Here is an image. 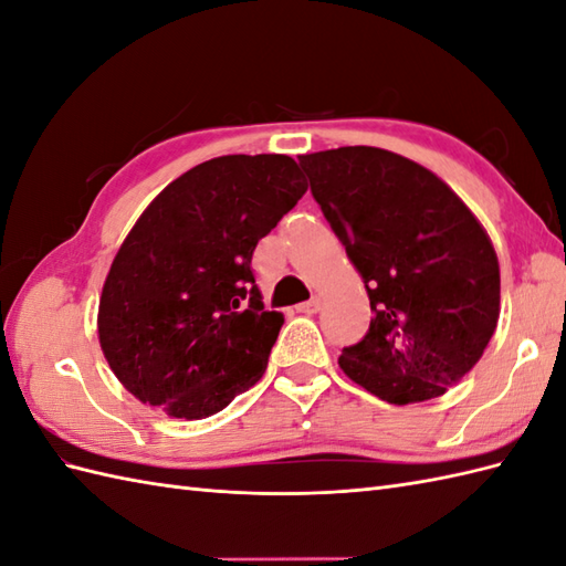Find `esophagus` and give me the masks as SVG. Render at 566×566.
<instances>
[{
    "label": "esophagus",
    "mask_w": 566,
    "mask_h": 566,
    "mask_svg": "<svg viewBox=\"0 0 566 566\" xmlns=\"http://www.w3.org/2000/svg\"><path fill=\"white\" fill-rule=\"evenodd\" d=\"M296 311H298V313H306V315L318 313V311H321V301H318V298L304 301V304H298V306H296Z\"/></svg>",
    "instance_id": "34e87169"
}]
</instances>
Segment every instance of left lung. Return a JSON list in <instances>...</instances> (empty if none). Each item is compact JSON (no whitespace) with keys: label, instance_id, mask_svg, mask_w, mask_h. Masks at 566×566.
Returning <instances> with one entry per match:
<instances>
[{"label":"left lung","instance_id":"left-lung-1","mask_svg":"<svg viewBox=\"0 0 566 566\" xmlns=\"http://www.w3.org/2000/svg\"><path fill=\"white\" fill-rule=\"evenodd\" d=\"M298 164L374 311L339 369L390 405L443 396L496 331L499 260L488 231L437 174L400 154L339 147Z\"/></svg>","mask_w":566,"mask_h":566}]
</instances>
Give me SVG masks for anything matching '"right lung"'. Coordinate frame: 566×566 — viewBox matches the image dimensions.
<instances>
[{
	"mask_svg": "<svg viewBox=\"0 0 566 566\" xmlns=\"http://www.w3.org/2000/svg\"><path fill=\"white\" fill-rule=\"evenodd\" d=\"M306 190L292 156L231 154L144 209L98 304L103 357L137 400L205 419L258 384L284 315L262 304L253 251Z\"/></svg>",
	"mask_w": 566,
	"mask_h": 566,
	"instance_id": "obj_1",
	"label": "right lung"
}]
</instances>
